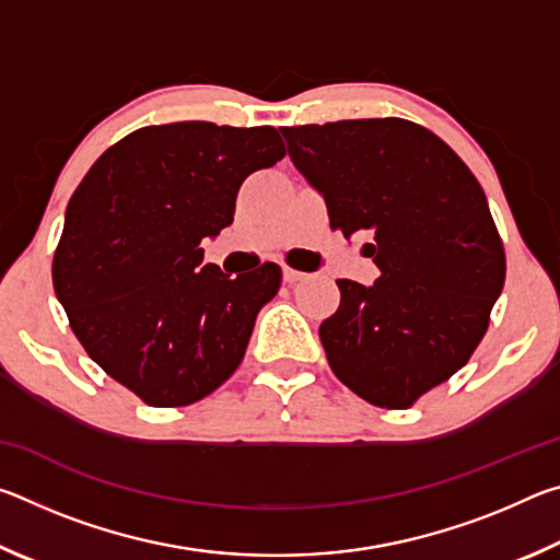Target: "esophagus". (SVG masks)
<instances>
[{"mask_svg":"<svg viewBox=\"0 0 560 560\" xmlns=\"http://www.w3.org/2000/svg\"><path fill=\"white\" fill-rule=\"evenodd\" d=\"M306 277H308V273L296 271V269H291V267H283V281H287V283H296V281H303Z\"/></svg>","mask_w":560,"mask_h":560,"instance_id":"obj_1","label":"esophagus"}]
</instances>
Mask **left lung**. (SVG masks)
Returning a JSON list of instances; mask_svg holds the SVG:
<instances>
[{
    "instance_id": "left-lung-1",
    "label": "left lung",
    "mask_w": 560,
    "mask_h": 560,
    "mask_svg": "<svg viewBox=\"0 0 560 560\" xmlns=\"http://www.w3.org/2000/svg\"><path fill=\"white\" fill-rule=\"evenodd\" d=\"M330 226L368 232L373 287L340 279L318 328L330 371L363 400L405 410L464 368L504 289L506 257L477 177L402 118L281 128Z\"/></svg>"
}]
</instances>
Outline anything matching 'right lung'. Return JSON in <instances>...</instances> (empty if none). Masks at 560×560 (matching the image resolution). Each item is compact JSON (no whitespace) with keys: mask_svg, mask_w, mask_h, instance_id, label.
<instances>
[{"mask_svg":"<svg viewBox=\"0 0 560 560\" xmlns=\"http://www.w3.org/2000/svg\"><path fill=\"white\" fill-rule=\"evenodd\" d=\"M283 155L271 126L167 122L118 140L75 187L56 299L91 360L143 402H197L242 363L281 269L230 277L202 264V240L232 224L244 179Z\"/></svg>","mask_w":560,"mask_h":560,"instance_id":"right-lung-1","label":"right lung"}]
</instances>
